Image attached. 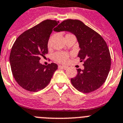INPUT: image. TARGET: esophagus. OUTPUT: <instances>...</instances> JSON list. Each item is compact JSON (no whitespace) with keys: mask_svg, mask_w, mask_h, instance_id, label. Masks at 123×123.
Segmentation results:
<instances>
[{"mask_svg":"<svg viewBox=\"0 0 123 123\" xmlns=\"http://www.w3.org/2000/svg\"><path fill=\"white\" fill-rule=\"evenodd\" d=\"M59 68H63V69H64V70H66L68 68V66H61V65H60V66H59Z\"/></svg>","mask_w":123,"mask_h":123,"instance_id":"34e87169","label":"esophagus"}]
</instances>
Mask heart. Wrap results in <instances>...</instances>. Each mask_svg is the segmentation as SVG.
<instances>
[{"label": "heart", "mask_w": 123, "mask_h": 123, "mask_svg": "<svg viewBox=\"0 0 123 123\" xmlns=\"http://www.w3.org/2000/svg\"><path fill=\"white\" fill-rule=\"evenodd\" d=\"M72 35V34H68L66 35ZM53 57L54 59L57 62L61 63H66L68 61L69 55L68 53H64V52H57V53H55Z\"/></svg>", "instance_id": "heart-1"}]
</instances>
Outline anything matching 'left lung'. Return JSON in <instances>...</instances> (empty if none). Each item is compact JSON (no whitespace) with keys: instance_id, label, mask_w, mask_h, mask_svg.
Masks as SVG:
<instances>
[{"instance_id":"obj_1","label":"left lung","mask_w":123,"mask_h":123,"mask_svg":"<svg viewBox=\"0 0 123 123\" xmlns=\"http://www.w3.org/2000/svg\"><path fill=\"white\" fill-rule=\"evenodd\" d=\"M55 31H68L76 36L80 50L78 56L84 62L83 70L77 69L71 78L74 87L83 93L99 89L104 83L111 66V56L105 41L95 31L77 19L62 22Z\"/></svg>"}]
</instances>
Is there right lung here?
<instances>
[{"label":"right lung","mask_w":123,"mask_h":123,"mask_svg":"<svg viewBox=\"0 0 123 123\" xmlns=\"http://www.w3.org/2000/svg\"><path fill=\"white\" fill-rule=\"evenodd\" d=\"M59 21L46 19L21 34L13 44L10 55L12 74L21 87L31 92L44 89L50 82L57 65L40 64V57L48 54L50 34Z\"/></svg>","instance_id":"1"}]
</instances>
